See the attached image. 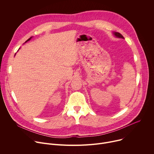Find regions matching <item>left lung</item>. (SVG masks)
<instances>
[{"instance_id": "left-lung-1", "label": "left lung", "mask_w": 154, "mask_h": 154, "mask_svg": "<svg viewBox=\"0 0 154 154\" xmlns=\"http://www.w3.org/2000/svg\"><path fill=\"white\" fill-rule=\"evenodd\" d=\"M114 33V35L116 36V37H118V38H124V36L121 34V33H118V32H115V33Z\"/></svg>"}]
</instances>
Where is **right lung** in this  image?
<instances>
[{
	"label": "right lung",
	"mask_w": 154,
	"mask_h": 154,
	"mask_svg": "<svg viewBox=\"0 0 154 154\" xmlns=\"http://www.w3.org/2000/svg\"><path fill=\"white\" fill-rule=\"evenodd\" d=\"M32 38V37H30V38H29V39H27V41H26V42H27V41H30V39H31V38Z\"/></svg>",
	"instance_id": "right-lung-1"
}]
</instances>
